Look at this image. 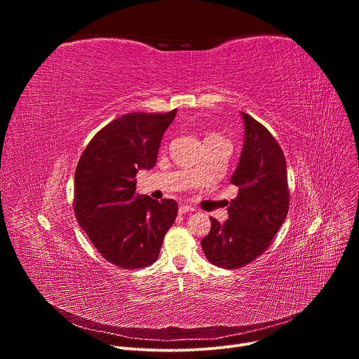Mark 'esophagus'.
<instances>
[{"instance_id": "obj_1", "label": "esophagus", "mask_w": 359, "mask_h": 359, "mask_svg": "<svg viewBox=\"0 0 359 359\" xmlns=\"http://www.w3.org/2000/svg\"><path fill=\"white\" fill-rule=\"evenodd\" d=\"M191 212H194V209L191 206H186V204H182V206L179 208L180 215H186V213H191Z\"/></svg>"}]
</instances>
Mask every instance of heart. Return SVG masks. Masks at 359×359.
Segmentation results:
<instances>
[{
  "label": "heart",
  "mask_w": 359,
  "mask_h": 359,
  "mask_svg": "<svg viewBox=\"0 0 359 359\" xmlns=\"http://www.w3.org/2000/svg\"><path fill=\"white\" fill-rule=\"evenodd\" d=\"M204 142H227L223 136L217 135V133H209L206 136V139H204Z\"/></svg>",
  "instance_id": "1"
}]
</instances>
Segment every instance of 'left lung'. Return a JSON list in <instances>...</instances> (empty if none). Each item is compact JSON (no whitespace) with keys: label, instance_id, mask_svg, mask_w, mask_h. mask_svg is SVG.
<instances>
[{"label":"left lung","instance_id":"1","mask_svg":"<svg viewBox=\"0 0 359 359\" xmlns=\"http://www.w3.org/2000/svg\"><path fill=\"white\" fill-rule=\"evenodd\" d=\"M244 121V144L230 183L238 194L227 208L229 220L210 217V233L201 240L208 260L223 269L244 267L263 254L283 226L290 191L287 163L274 136L250 115Z\"/></svg>","mask_w":359,"mask_h":359}]
</instances>
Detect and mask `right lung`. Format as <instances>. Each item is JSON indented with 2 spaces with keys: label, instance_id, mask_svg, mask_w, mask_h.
<instances>
[{
  "label": "right lung",
  "instance_id": "obj_1",
  "mask_svg": "<svg viewBox=\"0 0 359 359\" xmlns=\"http://www.w3.org/2000/svg\"><path fill=\"white\" fill-rule=\"evenodd\" d=\"M177 109L133 112L102 128L85 147L75 170L74 210L102 257L128 270L159 257L177 216L173 198L139 196L136 173L156 165L162 136Z\"/></svg>",
  "mask_w": 359,
  "mask_h": 359
}]
</instances>
